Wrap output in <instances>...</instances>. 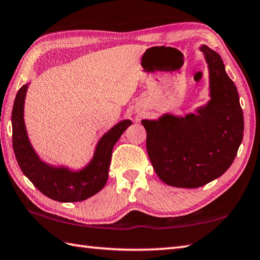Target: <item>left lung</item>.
<instances>
[{
  "instance_id": "left-lung-1",
  "label": "left lung",
  "mask_w": 260,
  "mask_h": 260,
  "mask_svg": "<svg viewBox=\"0 0 260 260\" xmlns=\"http://www.w3.org/2000/svg\"><path fill=\"white\" fill-rule=\"evenodd\" d=\"M200 51L208 64L210 101L197 114L141 121L155 172L172 187L199 188L217 179L233 163L243 138L237 87L219 54L206 45Z\"/></svg>"
}]
</instances>
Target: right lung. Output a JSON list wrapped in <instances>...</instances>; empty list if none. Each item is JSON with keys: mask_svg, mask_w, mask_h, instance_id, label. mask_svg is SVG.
<instances>
[{"mask_svg": "<svg viewBox=\"0 0 260 260\" xmlns=\"http://www.w3.org/2000/svg\"><path fill=\"white\" fill-rule=\"evenodd\" d=\"M27 89L28 84L17 92L11 116L13 150L22 173L43 194L56 202H81L100 192L109 178L113 147L132 122L123 120L107 131L100 139L94 157L86 168L80 171H71L62 166L55 168L41 160L28 139L23 120Z\"/></svg>", "mask_w": 260, "mask_h": 260, "instance_id": "right-lung-1", "label": "right lung"}]
</instances>
